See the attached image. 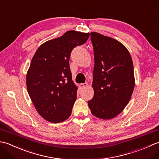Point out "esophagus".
<instances>
[{
    "instance_id": "1",
    "label": "esophagus",
    "mask_w": 159,
    "mask_h": 159,
    "mask_svg": "<svg viewBox=\"0 0 159 159\" xmlns=\"http://www.w3.org/2000/svg\"><path fill=\"white\" fill-rule=\"evenodd\" d=\"M87 85H88V84H87V83H80V85H79V86H80V88H85V87H86Z\"/></svg>"
}]
</instances>
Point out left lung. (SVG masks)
<instances>
[{
	"label": "left lung",
	"instance_id": "8db88e82",
	"mask_svg": "<svg viewBox=\"0 0 159 159\" xmlns=\"http://www.w3.org/2000/svg\"><path fill=\"white\" fill-rule=\"evenodd\" d=\"M93 46V97L88 101L91 112L102 120L121 113L130 101L135 80L130 52L109 37L91 32Z\"/></svg>",
	"mask_w": 159,
	"mask_h": 159
}]
</instances>
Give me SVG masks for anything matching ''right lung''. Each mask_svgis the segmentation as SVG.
Here are the masks:
<instances>
[{
    "instance_id": "obj_1",
    "label": "right lung",
    "mask_w": 159,
    "mask_h": 159,
    "mask_svg": "<svg viewBox=\"0 0 159 159\" xmlns=\"http://www.w3.org/2000/svg\"><path fill=\"white\" fill-rule=\"evenodd\" d=\"M89 37V33L68 31L42 43L33 57L26 88L38 113L50 122H61L71 116L78 87L69 66L70 53Z\"/></svg>"
}]
</instances>
